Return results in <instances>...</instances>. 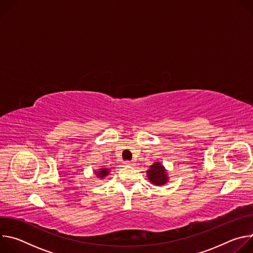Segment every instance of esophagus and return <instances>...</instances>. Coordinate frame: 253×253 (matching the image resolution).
<instances>
[{"mask_svg":"<svg viewBox=\"0 0 253 253\" xmlns=\"http://www.w3.org/2000/svg\"><path fill=\"white\" fill-rule=\"evenodd\" d=\"M124 165H126V166H132L133 164H132L131 161H125V162H124Z\"/></svg>","mask_w":253,"mask_h":253,"instance_id":"esophagus-1","label":"esophagus"}]
</instances>
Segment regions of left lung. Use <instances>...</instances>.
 <instances>
[{"label": "left lung", "mask_w": 253, "mask_h": 253, "mask_svg": "<svg viewBox=\"0 0 253 253\" xmlns=\"http://www.w3.org/2000/svg\"><path fill=\"white\" fill-rule=\"evenodd\" d=\"M147 177L149 181L156 186L164 185L168 180L166 169L160 162H154L150 166L149 170H147Z\"/></svg>", "instance_id": "left-lung-1"}]
</instances>
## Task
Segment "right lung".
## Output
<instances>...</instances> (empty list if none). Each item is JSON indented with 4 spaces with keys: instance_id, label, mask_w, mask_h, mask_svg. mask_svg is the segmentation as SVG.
Segmentation results:
<instances>
[{
    "instance_id": "1",
    "label": "right lung",
    "mask_w": 253,
    "mask_h": 253,
    "mask_svg": "<svg viewBox=\"0 0 253 253\" xmlns=\"http://www.w3.org/2000/svg\"><path fill=\"white\" fill-rule=\"evenodd\" d=\"M96 173V175L99 177V178H104V177H106L108 174H109V169H107V168H101V169H99L97 172H95Z\"/></svg>"
}]
</instances>
